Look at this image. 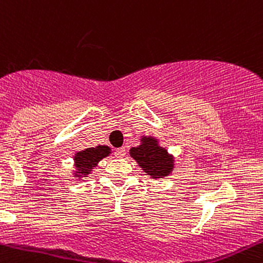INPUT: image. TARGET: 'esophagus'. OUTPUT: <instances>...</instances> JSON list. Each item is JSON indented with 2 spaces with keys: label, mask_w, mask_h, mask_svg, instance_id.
Segmentation results:
<instances>
[{
  "label": "esophagus",
  "mask_w": 263,
  "mask_h": 263,
  "mask_svg": "<svg viewBox=\"0 0 263 263\" xmlns=\"http://www.w3.org/2000/svg\"><path fill=\"white\" fill-rule=\"evenodd\" d=\"M115 155H116V157H118V158L125 157V155H126V148H125V147H121V148H117L116 152H115Z\"/></svg>",
  "instance_id": "obj_1"
}]
</instances>
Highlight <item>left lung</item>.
I'll list each match as a JSON object with an SVG mask.
<instances>
[{
  "label": "left lung",
  "mask_w": 263,
  "mask_h": 263,
  "mask_svg": "<svg viewBox=\"0 0 263 263\" xmlns=\"http://www.w3.org/2000/svg\"><path fill=\"white\" fill-rule=\"evenodd\" d=\"M129 155L152 178H162L170 175L174 167V160L152 137L142 138V143L138 147H132Z\"/></svg>",
  "instance_id": "obj_1"
}]
</instances>
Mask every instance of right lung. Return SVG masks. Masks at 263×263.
<instances>
[{"instance_id": "obj_1", "label": "right lung", "mask_w": 263, "mask_h": 263, "mask_svg": "<svg viewBox=\"0 0 263 263\" xmlns=\"http://www.w3.org/2000/svg\"><path fill=\"white\" fill-rule=\"evenodd\" d=\"M109 155V147L107 146H97L86 148L85 151L77 152L74 156V164H76L77 174H80V177H86L92 171L93 167L97 166L102 158L107 157Z\"/></svg>"}]
</instances>
